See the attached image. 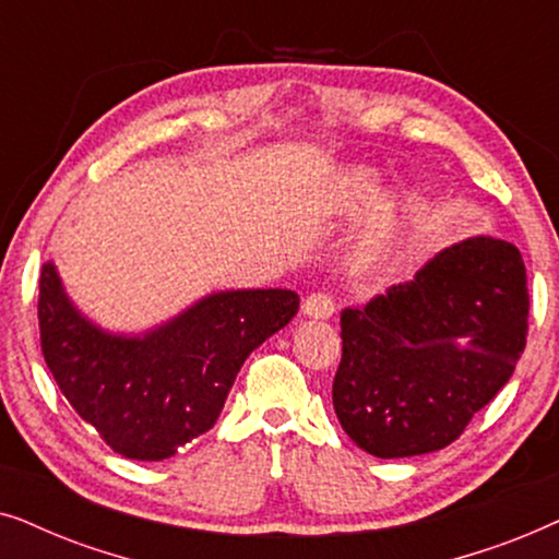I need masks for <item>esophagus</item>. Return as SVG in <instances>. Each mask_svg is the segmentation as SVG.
Returning a JSON list of instances; mask_svg holds the SVG:
<instances>
[{
	"instance_id": "34e87169",
	"label": "esophagus",
	"mask_w": 559,
	"mask_h": 559,
	"mask_svg": "<svg viewBox=\"0 0 559 559\" xmlns=\"http://www.w3.org/2000/svg\"><path fill=\"white\" fill-rule=\"evenodd\" d=\"M304 314L311 317V319H330L334 314V299L330 294H311L304 299L301 304Z\"/></svg>"
}]
</instances>
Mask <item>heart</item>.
I'll return each mask as SVG.
<instances>
[{
  "mask_svg": "<svg viewBox=\"0 0 559 559\" xmlns=\"http://www.w3.org/2000/svg\"><path fill=\"white\" fill-rule=\"evenodd\" d=\"M381 174L370 168H353L332 183L330 197H326V210H330L332 217H357L381 197ZM424 214H427V202L419 193H401V197L385 199V202L373 206L368 217L362 219V225L357 227L353 242L355 255L368 260V263L389 260L421 225Z\"/></svg>",
  "mask_w": 559,
  "mask_h": 559,
  "instance_id": "b5f03b06",
  "label": "heart"
}]
</instances>
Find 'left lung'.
<instances>
[{
  "mask_svg": "<svg viewBox=\"0 0 559 559\" xmlns=\"http://www.w3.org/2000/svg\"><path fill=\"white\" fill-rule=\"evenodd\" d=\"M526 314L522 252L490 235L440 250L366 307H345L332 385L342 429L383 460L448 448L509 383Z\"/></svg>",
  "mask_w": 559,
  "mask_h": 559,
  "instance_id": "obj_1",
  "label": "left lung"
}]
</instances>
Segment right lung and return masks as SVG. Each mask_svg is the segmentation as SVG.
Instances as JSON below:
<instances>
[{
	"label": "right lung",
	"mask_w": 559,
	"mask_h": 559,
	"mask_svg": "<svg viewBox=\"0 0 559 559\" xmlns=\"http://www.w3.org/2000/svg\"><path fill=\"white\" fill-rule=\"evenodd\" d=\"M292 288H225L143 332L86 317L53 260L40 271V345L58 389L122 457H174L210 431L245 357L292 322Z\"/></svg>",
	"instance_id": "obj_1"
}]
</instances>
